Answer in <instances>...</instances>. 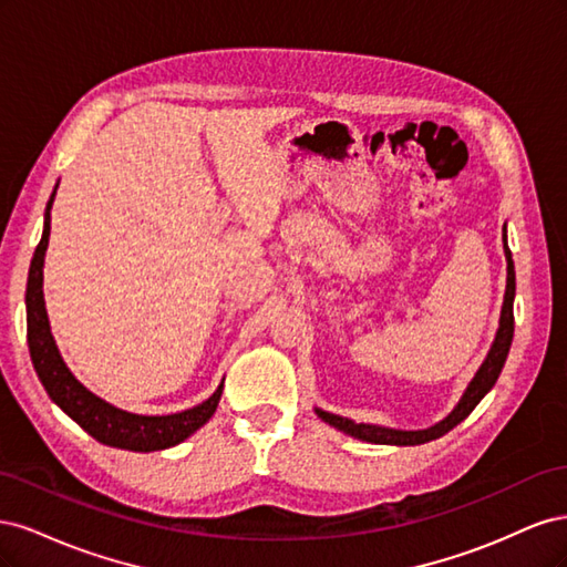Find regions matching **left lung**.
Returning <instances> with one entry per match:
<instances>
[{"label": "left lung", "instance_id": "left-lung-1", "mask_svg": "<svg viewBox=\"0 0 567 567\" xmlns=\"http://www.w3.org/2000/svg\"><path fill=\"white\" fill-rule=\"evenodd\" d=\"M504 252H506V293H504V305H502V317H499V331L494 336L492 348L485 357L483 367L477 369L473 375V381L468 383L463 398L454 406L452 414L447 419H442L440 423L425 427V431H394V427H383V425H373V423H357L352 419H342L336 414H329L323 409H315L317 416L326 421L329 425L338 427V431L348 433L357 440L373 442V444H400V447H406V444H423L442 437L444 433H450L454 425H458L463 419H466L471 411L477 406V402L485 398V394L492 390V385L499 379V373L506 364V357L511 350V340H513V298H516V267H513V257L506 246V227H504Z\"/></svg>", "mask_w": 567, "mask_h": 567}]
</instances>
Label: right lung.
<instances>
[{
	"mask_svg": "<svg viewBox=\"0 0 567 567\" xmlns=\"http://www.w3.org/2000/svg\"><path fill=\"white\" fill-rule=\"evenodd\" d=\"M56 188L47 203L44 213V231L42 241L32 255L30 271H28V290H25V307H28V348L32 367H35L40 381L47 394L54 400L68 416H71L82 431H87L94 440L109 447L130 450V452H156L175 447L182 440L196 433L203 423H208L219 404L225 381L213 392V398L205 400L198 406H192L179 414L169 416H142L130 414V411L117 409L106 400L96 398L94 392L84 388L71 369L65 367L63 357L56 348L54 336L49 329V319L44 310V293H42V267L44 252L49 246V225H51V203H54Z\"/></svg>",
	"mask_w": 567,
	"mask_h": 567,
	"instance_id": "1",
	"label": "right lung"
}]
</instances>
